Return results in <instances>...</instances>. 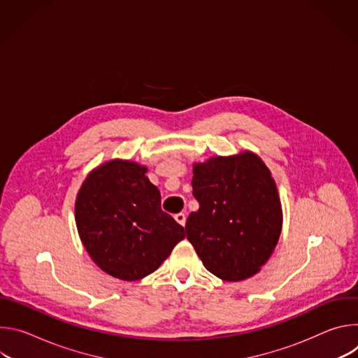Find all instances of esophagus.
<instances>
[{
	"label": "esophagus",
	"mask_w": 358,
	"mask_h": 358,
	"mask_svg": "<svg viewBox=\"0 0 358 358\" xmlns=\"http://www.w3.org/2000/svg\"><path fill=\"white\" fill-rule=\"evenodd\" d=\"M174 218H176V221L180 224V225H185V221H187V217H185V214L184 213H178V214H176L174 215Z\"/></svg>",
	"instance_id": "1"
}]
</instances>
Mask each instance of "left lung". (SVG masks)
<instances>
[{"mask_svg": "<svg viewBox=\"0 0 358 358\" xmlns=\"http://www.w3.org/2000/svg\"><path fill=\"white\" fill-rule=\"evenodd\" d=\"M187 238L215 276L236 282L253 276L272 255L282 231L275 180L252 152L214 157L194 166Z\"/></svg>", "mask_w": 358, "mask_h": 358, "instance_id": "1", "label": "left lung"}]
</instances>
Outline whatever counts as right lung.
Segmentation results:
<instances>
[{
	"mask_svg": "<svg viewBox=\"0 0 358 358\" xmlns=\"http://www.w3.org/2000/svg\"><path fill=\"white\" fill-rule=\"evenodd\" d=\"M145 167L113 160L94 170L76 198V225L93 262L122 280L155 272L184 239V228L162 210Z\"/></svg>",
	"mask_w": 358,
	"mask_h": 358,
	"instance_id": "obj_1",
	"label": "right lung"
}]
</instances>
